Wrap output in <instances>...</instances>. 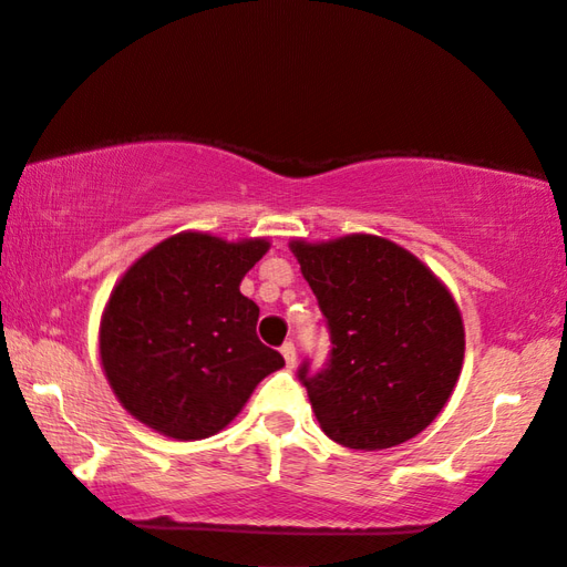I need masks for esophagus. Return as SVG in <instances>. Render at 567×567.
Wrapping results in <instances>:
<instances>
[{
    "mask_svg": "<svg viewBox=\"0 0 567 567\" xmlns=\"http://www.w3.org/2000/svg\"><path fill=\"white\" fill-rule=\"evenodd\" d=\"M281 355L286 360V368H293L296 365V346L291 343V340H286V343L281 346Z\"/></svg>",
    "mask_w": 567,
    "mask_h": 567,
    "instance_id": "34e87169",
    "label": "esophagus"
}]
</instances>
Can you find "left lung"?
<instances>
[{
	"instance_id": "8db88e82",
	"label": "left lung",
	"mask_w": 567,
	"mask_h": 567,
	"mask_svg": "<svg viewBox=\"0 0 567 567\" xmlns=\"http://www.w3.org/2000/svg\"><path fill=\"white\" fill-rule=\"evenodd\" d=\"M330 333L318 372L298 380L330 440L350 450H390L432 424L462 372V313L444 284L398 244L350 234L293 241Z\"/></svg>"
}]
</instances>
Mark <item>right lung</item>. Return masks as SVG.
<instances>
[{
    "mask_svg": "<svg viewBox=\"0 0 567 567\" xmlns=\"http://www.w3.org/2000/svg\"><path fill=\"white\" fill-rule=\"evenodd\" d=\"M266 249V239L229 244L185 231L117 281L101 323V362L135 420L173 440H205L284 368L281 352L256 336L259 306L239 291Z\"/></svg>",
    "mask_w": 567,
    "mask_h": 567,
    "instance_id": "1",
    "label": "right lung"
}]
</instances>
